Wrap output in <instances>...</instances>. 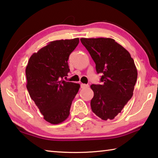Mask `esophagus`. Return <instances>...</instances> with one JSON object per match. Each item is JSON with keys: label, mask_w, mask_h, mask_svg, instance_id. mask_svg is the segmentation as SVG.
I'll return each instance as SVG.
<instances>
[{"label": "esophagus", "mask_w": 158, "mask_h": 158, "mask_svg": "<svg viewBox=\"0 0 158 158\" xmlns=\"http://www.w3.org/2000/svg\"><path fill=\"white\" fill-rule=\"evenodd\" d=\"M89 86V84H81V89L88 88Z\"/></svg>", "instance_id": "obj_1"}]
</instances>
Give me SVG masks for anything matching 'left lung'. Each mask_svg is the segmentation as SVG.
Returning <instances> with one entry per match:
<instances>
[{"mask_svg":"<svg viewBox=\"0 0 158 158\" xmlns=\"http://www.w3.org/2000/svg\"><path fill=\"white\" fill-rule=\"evenodd\" d=\"M102 73V84H92V111L102 120L113 119L133 96L137 69L129 52L110 38L80 39Z\"/></svg>","mask_w":158,"mask_h":158,"instance_id":"1","label":"left lung"}]
</instances>
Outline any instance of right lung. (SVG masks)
<instances>
[{
  "mask_svg": "<svg viewBox=\"0 0 158 158\" xmlns=\"http://www.w3.org/2000/svg\"><path fill=\"white\" fill-rule=\"evenodd\" d=\"M79 38L51 41L30 57L26 67L27 89L44 119L57 124L69 115L72 102L80 85L65 81L69 55Z\"/></svg>",
  "mask_w": 158,
  "mask_h": 158,
  "instance_id": "right-lung-1",
  "label": "right lung"
}]
</instances>
